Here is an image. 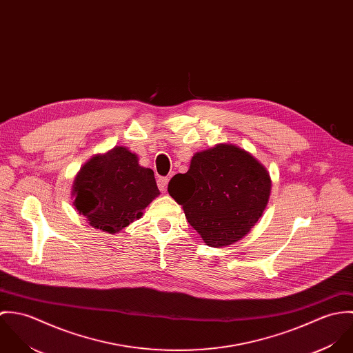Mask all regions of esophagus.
<instances>
[{
  "label": "esophagus",
  "mask_w": 353,
  "mask_h": 353,
  "mask_svg": "<svg viewBox=\"0 0 353 353\" xmlns=\"http://www.w3.org/2000/svg\"><path fill=\"white\" fill-rule=\"evenodd\" d=\"M167 183H168V178H159V179H157V188H159V190H160L161 193L165 192Z\"/></svg>",
  "instance_id": "obj_1"
}]
</instances>
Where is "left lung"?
I'll return each mask as SVG.
<instances>
[{
    "label": "left lung",
    "mask_w": 353,
    "mask_h": 353,
    "mask_svg": "<svg viewBox=\"0 0 353 353\" xmlns=\"http://www.w3.org/2000/svg\"><path fill=\"white\" fill-rule=\"evenodd\" d=\"M270 189L266 167L234 144L197 152L189 171L168 183V194L210 248H225L246 236L262 216Z\"/></svg>",
    "instance_id": "1"
}]
</instances>
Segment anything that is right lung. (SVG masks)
<instances>
[{
    "label": "right lung",
    "instance_id": "right-lung-1",
    "mask_svg": "<svg viewBox=\"0 0 353 353\" xmlns=\"http://www.w3.org/2000/svg\"><path fill=\"white\" fill-rule=\"evenodd\" d=\"M160 194L151 168L126 147L92 156L77 172L73 205L87 223L108 234H118L143 216Z\"/></svg>",
    "mask_w": 353,
    "mask_h": 353
}]
</instances>
